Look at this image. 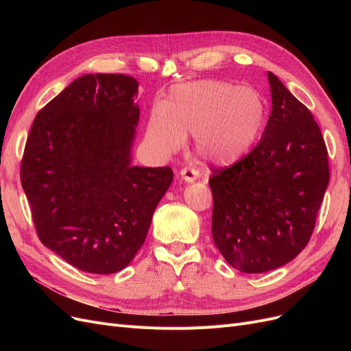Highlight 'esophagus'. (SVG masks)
Here are the masks:
<instances>
[{"mask_svg": "<svg viewBox=\"0 0 351 351\" xmlns=\"http://www.w3.org/2000/svg\"><path fill=\"white\" fill-rule=\"evenodd\" d=\"M180 176H182V180H184L186 183H193L197 180V171L192 168H183Z\"/></svg>", "mask_w": 351, "mask_h": 351, "instance_id": "1", "label": "esophagus"}]
</instances>
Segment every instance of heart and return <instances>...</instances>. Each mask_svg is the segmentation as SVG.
<instances>
[{
	"mask_svg": "<svg viewBox=\"0 0 351 351\" xmlns=\"http://www.w3.org/2000/svg\"><path fill=\"white\" fill-rule=\"evenodd\" d=\"M267 107L258 90L222 80L184 83L155 105L146 124V141L162 156L178 152L186 136L195 137L202 161L227 168L240 162L258 143Z\"/></svg>",
	"mask_w": 351,
	"mask_h": 351,
	"instance_id": "1",
	"label": "heart"
}]
</instances>
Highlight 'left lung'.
I'll return each instance as SVG.
<instances>
[{
  "instance_id": "left-lung-1",
  "label": "left lung",
  "mask_w": 351,
  "mask_h": 351,
  "mask_svg": "<svg viewBox=\"0 0 351 351\" xmlns=\"http://www.w3.org/2000/svg\"><path fill=\"white\" fill-rule=\"evenodd\" d=\"M268 82L272 110L261 142L209 180L214 243L246 274L277 269L304 249L329 182L326 146L312 112L271 71Z\"/></svg>"
}]
</instances>
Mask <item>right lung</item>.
<instances>
[{
    "mask_svg": "<svg viewBox=\"0 0 351 351\" xmlns=\"http://www.w3.org/2000/svg\"><path fill=\"white\" fill-rule=\"evenodd\" d=\"M139 83L83 74L42 108L22 161L40 241L90 274L124 269L145 243L173 182L169 167L133 165Z\"/></svg>",
    "mask_w": 351,
    "mask_h": 351,
    "instance_id": "right-lung-1",
    "label": "right lung"
}]
</instances>
